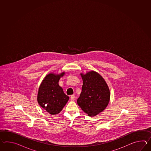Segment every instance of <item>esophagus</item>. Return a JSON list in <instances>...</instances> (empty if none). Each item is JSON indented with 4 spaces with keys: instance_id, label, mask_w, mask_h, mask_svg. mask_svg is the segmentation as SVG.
I'll use <instances>...</instances> for the list:
<instances>
[{
    "instance_id": "34e87169",
    "label": "esophagus",
    "mask_w": 151,
    "mask_h": 151,
    "mask_svg": "<svg viewBox=\"0 0 151 151\" xmlns=\"http://www.w3.org/2000/svg\"><path fill=\"white\" fill-rule=\"evenodd\" d=\"M70 99H71V100H73L75 99V96L74 95H71V96H70Z\"/></svg>"
}]
</instances>
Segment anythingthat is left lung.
Wrapping results in <instances>:
<instances>
[{
    "label": "left lung",
    "mask_w": 151,
    "mask_h": 151,
    "mask_svg": "<svg viewBox=\"0 0 151 151\" xmlns=\"http://www.w3.org/2000/svg\"><path fill=\"white\" fill-rule=\"evenodd\" d=\"M80 75L83 84L77 100L78 105L88 116H96L103 112L109 103V88L102 76L95 71Z\"/></svg>",
    "instance_id": "obj_1"
}]
</instances>
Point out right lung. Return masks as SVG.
<instances>
[{"instance_id":"1","label":"right lung","mask_w":151,"mask_h":151,"mask_svg":"<svg viewBox=\"0 0 151 151\" xmlns=\"http://www.w3.org/2000/svg\"><path fill=\"white\" fill-rule=\"evenodd\" d=\"M64 74L65 72L59 74L49 73L42 81L39 88L38 103L51 115L60 112L69 100V96L65 94L58 83Z\"/></svg>"}]
</instances>
